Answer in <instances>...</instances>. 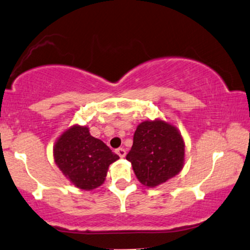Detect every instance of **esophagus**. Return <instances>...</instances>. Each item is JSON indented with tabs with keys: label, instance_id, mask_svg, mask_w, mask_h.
I'll return each instance as SVG.
<instances>
[{
	"label": "esophagus",
	"instance_id": "esophagus-1",
	"mask_svg": "<svg viewBox=\"0 0 250 250\" xmlns=\"http://www.w3.org/2000/svg\"><path fill=\"white\" fill-rule=\"evenodd\" d=\"M115 152H116V154H118L119 157L123 158V157H125V153H127V151H125L123 147H119V148H116Z\"/></svg>",
	"mask_w": 250,
	"mask_h": 250
}]
</instances>
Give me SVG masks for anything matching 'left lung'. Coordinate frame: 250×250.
<instances>
[{
	"instance_id": "obj_1",
	"label": "left lung",
	"mask_w": 250,
	"mask_h": 250,
	"mask_svg": "<svg viewBox=\"0 0 250 250\" xmlns=\"http://www.w3.org/2000/svg\"><path fill=\"white\" fill-rule=\"evenodd\" d=\"M125 158L141 183L156 187L181 170L185 143L173 125L164 121H145L136 129L134 143Z\"/></svg>"
}]
</instances>
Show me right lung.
Here are the masks:
<instances>
[{"mask_svg":"<svg viewBox=\"0 0 250 250\" xmlns=\"http://www.w3.org/2000/svg\"><path fill=\"white\" fill-rule=\"evenodd\" d=\"M54 159L76 187L91 190L105 181L108 166L119 156L103 141L92 137L87 127L75 125L56 142Z\"/></svg>","mask_w":250,"mask_h":250,"instance_id":"add662e5","label":"right lung"}]
</instances>
